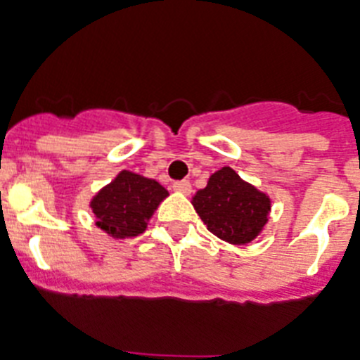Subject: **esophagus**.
<instances>
[{"instance_id":"34e87169","label":"esophagus","mask_w":360,"mask_h":360,"mask_svg":"<svg viewBox=\"0 0 360 360\" xmlns=\"http://www.w3.org/2000/svg\"><path fill=\"white\" fill-rule=\"evenodd\" d=\"M172 188L175 190V192H181V194H190L192 192V185H190V181H175L174 185H172Z\"/></svg>"}]
</instances>
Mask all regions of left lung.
<instances>
[{
    "instance_id": "left-lung-1",
    "label": "left lung",
    "mask_w": 360,
    "mask_h": 360,
    "mask_svg": "<svg viewBox=\"0 0 360 360\" xmlns=\"http://www.w3.org/2000/svg\"><path fill=\"white\" fill-rule=\"evenodd\" d=\"M195 212L217 238L243 245L258 236L267 223L271 201L225 166L210 175L207 188L194 195Z\"/></svg>"
}]
</instances>
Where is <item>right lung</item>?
I'll use <instances>...</instances> for the list:
<instances>
[{"label": "right lung", "mask_w": 360, "mask_h": 360, "mask_svg": "<svg viewBox=\"0 0 360 360\" xmlns=\"http://www.w3.org/2000/svg\"><path fill=\"white\" fill-rule=\"evenodd\" d=\"M168 195L165 186L122 170L91 201L96 225L113 238H134L146 231L148 219Z\"/></svg>", "instance_id": "add662e5"}]
</instances>
